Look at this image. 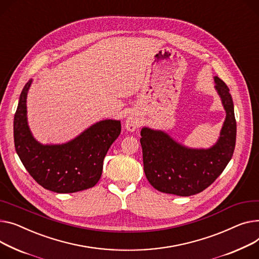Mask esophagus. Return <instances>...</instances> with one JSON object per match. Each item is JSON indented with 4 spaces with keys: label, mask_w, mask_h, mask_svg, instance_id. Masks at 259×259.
<instances>
[{
    "label": "esophagus",
    "mask_w": 259,
    "mask_h": 259,
    "mask_svg": "<svg viewBox=\"0 0 259 259\" xmlns=\"http://www.w3.org/2000/svg\"><path fill=\"white\" fill-rule=\"evenodd\" d=\"M140 122L135 117H128L126 122V128L129 131H134L136 128H139Z\"/></svg>",
    "instance_id": "1"
}]
</instances>
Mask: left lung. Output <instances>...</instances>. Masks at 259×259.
Segmentation results:
<instances>
[{
    "instance_id": "1",
    "label": "left lung",
    "mask_w": 259,
    "mask_h": 259,
    "mask_svg": "<svg viewBox=\"0 0 259 259\" xmlns=\"http://www.w3.org/2000/svg\"><path fill=\"white\" fill-rule=\"evenodd\" d=\"M226 119L218 143L207 150L185 148L161 131L143 128L144 170L150 184L165 194L188 197L212 184L230 161L236 140V120L228 86L214 77Z\"/></svg>"
}]
</instances>
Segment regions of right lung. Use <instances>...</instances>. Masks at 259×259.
Segmentation results:
<instances>
[{
	"instance_id": "right-lung-1",
	"label": "right lung",
	"mask_w": 259,
	"mask_h": 259,
	"mask_svg": "<svg viewBox=\"0 0 259 259\" xmlns=\"http://www.w3.org/2000/svg\"><path fill=\"white\" fill-rule=\"evenodd\" d=\"M30 85L31 81L22 91L13 122L15 151L28 173L44 188L59 194L95 186L107 151L122 130L119 120H102L67 144L40 145L33 139L27 123Z\"/></svg>"
}]
</instances>
